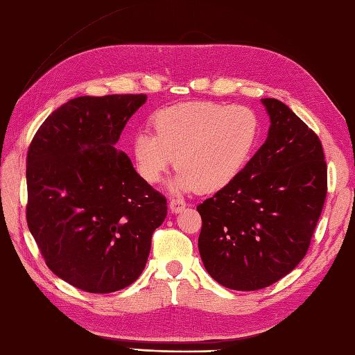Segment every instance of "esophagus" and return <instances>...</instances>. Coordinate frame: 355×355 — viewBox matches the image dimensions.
Here are the masks:
<instances>
[{"mask_svg":"<svg viewBox=\"0 0 355 355\" xmlns=\"http://www.w3.org/2000/svg\"><path fill=\"white\" fill-rule=\"evenodd\" d=\"M185 209V201L182 198H171L170 200V210L173 214H179Z\"/></svg>","mask_w":355,"mask_h":355,"instance_id":"34e87169","label":"esophagus"}]
</instances>
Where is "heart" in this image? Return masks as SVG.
<instances>
[{
	"label": "heart",
	"mask_w": 355,
	"mask_h": 355,
	"mask_svg": "<svg viewBox=\"0 0 355 355\" xmlns=\"http://www.w3.org/2000/svg\"><path fill=\"white\" fill-rule=\"evenodd\" d=\"M154 132L140 131L132 140L139 175L157 184L175 164L180 168L175 191L215 193L242 173L260 141L261 121L249 106L191 101L161 109Z\"/></svg>",
	"instance_id": "heart-1"
}]
</instances>
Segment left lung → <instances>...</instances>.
I'll return each mask as SVG.
<instances>
[{
  "label": "left lung",
  "instance_id": "1",
  "mask_svg": "<svg viewBox=\"0 0 355 355\" xmlns=\"http://www.w3.org/2000/svg\"><path fill=\"white\" fill-rule=\"evenodd\" d=\"M261 103L270 116L263 146L232 184L197 206L206 270L237 291L266 288L303 260L327 196L317 134L282 101Z\"/></svg>",
  "mask_w": 355,
  "mask_h": 355
}]
</instances>
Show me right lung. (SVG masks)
Masks as SVG:
<instances>
[{
  "label": "right lung",
  "instance_id": "add662e5",
  "mask_svg": "<svg viewBox=\"0 0 355 355\" xmlns=\"http://www.w3.org/2000/svg\"><path fill=\"white\" fill-rule=\"evenodd\" d=\"M145 94L78 97L46 118L26 155V223L47 267L86 293L131 285L167 200L114 148Z\"/></svg>",
  "mask_w": 355,
  "mask_h": 355
}]
</instances>
